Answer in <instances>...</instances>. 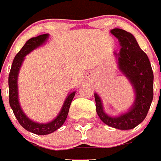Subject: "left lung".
Returning <instances> with one entry per match:
<instances>
[{
	"label": "left lung",
	"instance_id": "1",
	"mask_svg": "<svg viewBox=\"0 0 161 161\" xmlns=\"http://www.w3.org/2000/svg\"><path fill=\"white\" fill-rule=\"evenodd\" d=\"M110 32L119 40L121 46L119 53L115 52L119 69L131 83L136 97L127 112L112 117L104 111L101 97L95 93L96 112L100 119L109 126L119 130H131L141 124L147 115L154 96V75L147 55L140 48L131 33L119 28L111 30Z\"/></svg>",
	"mask_w": 161,
	"mask_h": 161
}]
</instances>
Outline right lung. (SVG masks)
Segmentation results:
<instances>
[{
    "label": "right lung",
    "mask_w": 161,
    "mask_h": 161,
    "mask_svg": "<svg viewBox=\"0 0 161 161\" xmlns=\"http://www.w3.org/2000/svg\"><path fill=\"white\" fill-rule=\"evenodd\" d=\"M49 37L48 34H43L38 36L36 37H32L20 49V51L16 54V56L14 58L13 63L11 65V71L9 74L8 84H9V102L11 105V109L13 110L15 116L16 117L18 122L23 128H25L26 130L32 133L40 135V136H44L48 135L52 132L56 131V130L61 127L64 122L66 119L70 105L71 104L73 98L75 95V91H73L69 94L67 97L65 98V101L62 105V108L60 110V113L55 119L51 122L48 123H37L31 119H29L23 110L20 108L19 100H18V87H17V79L19 70L20 66L22 65V62L25 56L31 52L33 50L36 49L42 45H43L47 41Z\"/></svg>",
    "instance_id": "1"
}]
</instances>
